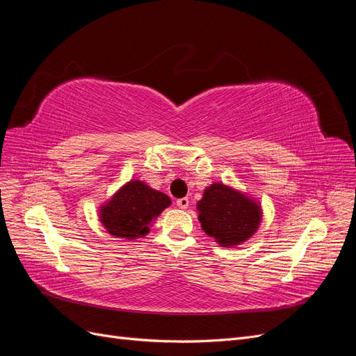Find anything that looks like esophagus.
<instances>
[{"instance_id":"1","label":"esophagus","mask_w":356,"mask_h":356,"mask_svg":"<svg viewBox=\"0 0 356 356\" xmlns=\"http://www.w3.org/2000/svg\"><path fill=\"white\" fill-rule=\"evenodd\" d=\"M188 202L190 200L187 197H181V199L177 200V207L181 208V209H186V208H188Z\"/></svg>"}]
</instances>
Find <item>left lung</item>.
I'll return each mask as SVG.
<instances>
[{
    "label": "left lung",
    "mask_w": 356,
    "mask_h": 356,
    "mask_svg": "<svg viewBox=\"0 0 356 356\" xmlns=\"http://www.w3.org/2000/svg\"><path fill=\"white\" fill-rule=\"evenodd\" d=\"M197 211L203 232L224 248L250 239L261 221L260 204L221 182L207 187Z\"/></svg>",
    "instance_id": "obj_1"
}]
</instances>
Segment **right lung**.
I'll return each instance as SVG.
<instances>
[{
    "label": "right lung",
    "instance_id": "right-lung-1",
    "mask_svg": "<svg viewBox=\"0 0 356 356\" xmlns=\"http://www.w3.org/2000/svg\"><path fill=\"white\" fill-rule=\"evenodd\" d=\"M170 204V199L143 181H129L99 209L104 227L115 238L132 241L149 232V224Z\"/></svg>",
    "mask_w": 356,
    "mask_h": 356
}]
</instances>
